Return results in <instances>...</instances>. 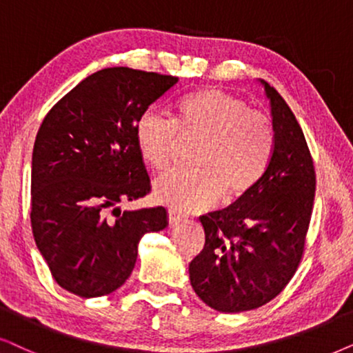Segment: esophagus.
Returning <instances> with one entry per match:
<instances>
[{"label":"esophagus","mask_w":353,"mask_h":353,"mask_svg":"<svg viewBox=\"0 0 353 353\" xmlns=\"http://www.w3.org/2000/svg\"><path fill=\"white\" fill-rule=\"evenodd\" d=\"M168 219H169V223H171V224H172V223H179V221L184 219V216L177 213V211L169 210V211H168Z\"/></svg>","instance_id":"obj_1"}]
</instances>
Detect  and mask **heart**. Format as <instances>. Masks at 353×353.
I'll return each mask as SVG.
<instances>
[{"label": "heart", "mask_w": 353, "mask_h": 353, "mask_svg": "<svg viewBox=\"0 0 353 353\" xmlns=\"http://www.w3.org/2000/svg\"><path fill=\"white\" fill-rule=\"evenodd\" d=\"M177 122L145 110L135 122V140L143 161L154 171L169 166L174 145L184 135L203 143L194 171L172 169L154 182L157 199L174 210L203 211L247 195L263 179L276 148L271 117L250 110L243 98L221 88H201L177 105Z\"/></svg>", "instance_id": "b5f03b06"}]
</instances>
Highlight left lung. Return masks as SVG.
<instances>
[{"mask_svg":"<svg viewBox=\"0 0 353 353\" xmlns=\"http://www.w3.org/2000/svg\"><path fill=\"white\" fill-rule=\"evenodd\" d=\"M276 148L263 179L228 208L201 216L205 247L189 265L195 294L223 313L271 302L294 278L305 252L316 174L294 112L263 82Z\"/></svg>","mask_w":353,"mask_h":353,"instance_id":"1","label":"left lung"}]
</instances>
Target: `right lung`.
<instances>
[{"instance_id":"1","label":"right lung","mask_w":353,"mask_h":353,"mask_svg":"<svg viewBox=\"0 0 353 353\" xmlns=\"http://www.w3.org/2000/svg\"><path fill=\"white\" fill-rule=\"evenodd\" d=\"M174 75L108 68L88 75L51 108L32 154L30 223L56 283L83 299L128 281L140 239L163 231V206L121 211L152 184L135 122L174 87Z\"/></svg>"}]
</instances>
